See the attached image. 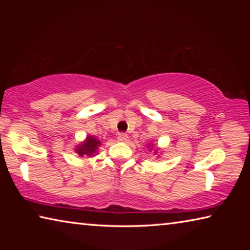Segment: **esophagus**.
Listing matches in <instances>:
<instances>
[{
	"label": "esophagus",
	"mask_w": 250,
	"mask_h": 250,
	"mask_svg": "<svg viewBox=\"0 0 250 250\" xmlns=\"http://www.w3.org/2000/svg\"><path fill=\"white\" fill-rule=\"evenodd\" d=\"M118 141L125 143V142L129 141V137L126 134H119V135H118Z\"/></svg>",
	"instance_id": "1"
}]
</instances>
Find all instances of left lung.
<instances>
[{"instance_id": "left-lung-1", "label": "left lung", "mask_w": 250, "mask_h": 250, "mask_svg": "<svg viewBox=\"0 0 250 250\" xmlns=\"http://www.w3.org/2000/svg\"><path fill=\"white\" fill-rule=\"evenodd\" d=\"M147 147H149V151L150 152H153V154H159L161 150L160 147H158V146L154 145V143H149V145H146Z\"/></svg>"}]
</instances>
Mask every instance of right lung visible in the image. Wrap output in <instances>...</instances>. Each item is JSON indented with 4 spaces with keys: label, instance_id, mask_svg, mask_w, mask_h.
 Masks as SVG:
<instances>
[{
    "label": "right lung",
    "instance_id": "right-lung-1",
    "mask_svg": "<svg viewBox=\"0 0 250 250\" xmlns=\"http://www.w3.org/2000/svg\"><path fill=\"white\" fill-rule=\"evenodd\" d=\"M101 146V142L95 135L88 134L86 139L74 147V151L79 156H88V158H94L98 155V149Z\"/></svg>",
    "mask_w": 250,
    "mask_h": 250
}]
</instances>
